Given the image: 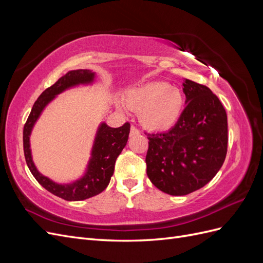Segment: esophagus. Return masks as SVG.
<instances>
[{"label":"esophagus","mask_w":263,"mask_h":263,"mask_svg":"<svg viewBox=\"0 0 263 263\" xmlns=\"http://www.w3.org/2000/svg\"><path fill=\"white\" fill-rule=\"evenodd\" d=\"M139 134H140V132H139V129L136 128V127H135V126H132V127H130V133H129L130 137L136 136V135H139Z\"/></svg>","instance_id":"obj_1"}]
</instances>
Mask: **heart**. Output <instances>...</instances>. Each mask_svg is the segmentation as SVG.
Returning a JSON list of instances; mask_svg holds the SVG:
<instances>
[{
  "mask_svg": "<svg viewBox=\"0 0 263 263\" xmlns=\"http://www.w3.org/2000/svg\"><path fill=\"white\" fill-rule=\"evenodd\" d=\"M126 103L139 114V121L149 130H168L178 122L184 106L180 89L165 82H150L129 91Z\"/></svg>",
  "mask_w": 263,
  "mask_h": 263,
  "instance_id": "heart-1",
  "label": "heart"
}]
</instances>
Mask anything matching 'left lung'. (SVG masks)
Returning a JSON list of instances; mask_svg holds the SVG:
<instances>
[{"label":"left lung","mask_w":263,"mask_h":263,"mask_svg":"<svg viewBox=\"0 0 263 263\" xmlns=\"http://www.w3.org/2000/svg\"><path fill=\"white\" fill-rule=\"evenodd\" d=\"M186 106L165 133L146 134L147 176L162 192L181 196L216 176L227 154V114L208 86L185 79Z\"/></svg>","instance_id":"1"}]
</instances>
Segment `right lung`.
Returning a JSON list of instances; mask_svg holds the SVG:
<instances>
[{
  "mask_svg": "<svg viewBox=\"0 0 263 263\" xmlns=\"http://www.w3.org/2000/svg\"><path fill=\"white\" fill-rule=\"evenodd\" d=\"M95 73L91 70L79 69L69 71L67 74L61 77L59 80L46 89L31 108L23 130L24 155L26 163L34 178L39 184L49 191L53 195L63 198L66 201H82L100 194L104 191L114 173L116 159L122 153L127 144L130 130V124L125 123L118 128L107 126L102 123L95 135L94 144L92 147L91 158L87 163V168L83 177L72 183L59 184L39 172L33 161L30 150L29 137L37 119L41 116L44 108L57 97L70 87L79 84H90L94 81Z\"/></svg>",
  "mask_w": 263,
  "mask_h": 263,
  "instance_id": "obj_1",
  "label": "right lung"
}]
</instances>
